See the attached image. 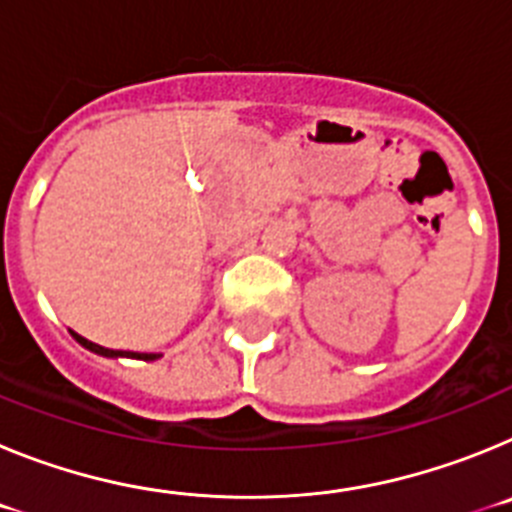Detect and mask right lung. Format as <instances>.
<instances>
[{
	"label": "right lung",
	"instance_id": "1",
	"mask_svg": "<svg viewBox=\"0 0 512 512\" xmlns=\"http://www.w3.org/2000/svg\"><path fill=\"white\" fill-rule=\"evenodd\" d=\"M71 336H74L76 341L81 343V346L89 348V351H94V354H99V356H133V359H143V361L158 359V354H135V351H112V348H104V346H99V343H92V341H87V338H81L79 333H71Z\"/></svg>",
	"mask_w": 512,
	"mask_h": 512
}]
</instances>
